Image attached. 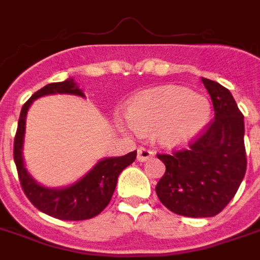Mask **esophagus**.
Masks as SVG:
<instances>
[{
  "label": "esophagus",
  "instance_id": "1",
  "mask_svg": "<svg viewBox=\"0 0 260 260\" xmlns=\"http://www.w3.org/2000/svg\"><path fill=\"white\" fill-rule=\"evenodd\" d=\"M154 156V153L152 152V150H149V149H146V147H139L138 149V156H136V158H138V161H147L149 158L153 157Z\"/></svg>",
  "mask_w": 260,
  "mask_h": 260
}]
</instances>
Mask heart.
I'll return each mask as SVG.
<instances>
[{
    "label": "heart",
    "instance_id": "obj_1",
    "mask_svg": "<svg viewBox=\"0 0 260 260\" xmlns=\"http://www.w3.org/2000/svg\"><path fill=\"white\" fill-rule=\"evenodd\" d=\"M212 106L206 96L181 86H163L142 93L128 107V122L121 124L139 132L156 131L167 147L182 146L206 128Z\"/></svg>",
    "mask_w": 260,
    "mask_h": 260
}]
</instances>
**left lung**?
Instances as JSON below:
<instances>
[{
    "label": "left lung",
    "instance_id": "obj_1",
    "mask_svg": "<svg viewBox=\"0 0 260 260\" xmlns=\"http://www.w3.org/2000/svg\"><path fill=\"white\" fill-rule=\"evenodd\" d=\"M214 119L199 138L173 154H157L166 173L156 185L169 210L185 217H213L238 191L246 171L244 115L234 97L214 80L202 78Z\"/></svg>",
    "mask_w": 260,
    "mask_h": 260
}]
</instances>
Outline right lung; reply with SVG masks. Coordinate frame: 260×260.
Returning a JSON list of instances; mask_svg holds the SVG:
<instances>
[{
  "label": "right lung",
  "mask_w": 260,
  "mask_h": 260,
  "mask_svg": "<svg viewBox=\"0 0 260 260\" xmlns=\"http://www.w3.org/2000/svg\"><path fill=\"white\" fill-rule=\"evenodd\" d=\"M55 93H67V94L85 97L83 91L78 87L72 78L64 82L50 83L42 87L40 90H37L20 110L18 129L14 142L15 164H16L22 189L27 196V199L40 212L59 220H69V221L87 220L102 213L110 203L114 189L117 186L118 175L122 170L135 161L136 150L119 157L102 158L87 174L83 175L72 185L64 188H47L37 184L27 173L22 156L26 115L30 104L36 99L47 94H55Z\"/></svg>",
  "instance_id": "add662e5"
}]
</instances>
